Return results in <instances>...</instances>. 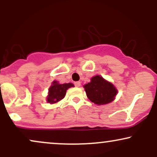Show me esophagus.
<instances>
[{"instance_id": "1", "label": "esophagus", "mask_w": 157, "mask_h": 157, "mask_svg": "<svg viewBox=\"0 0 157 157\" xmlns=\"http://www.w3.org/2000/svg\"><path fill=\"white\" fill-rule=\"evenodd\" d=\"M80 85H81L80 82H79V81H77V82H75V86H76V87H80Z\"/></svg>"}]
</instances>
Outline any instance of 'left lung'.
Listing matches in <instances>:
<instances>
[{
  "mask_svg": "<svg viewBox=\"0 0 157 157\" xmlns=\"http://www.w3.org/2000/svg\"><path fill=\"white\" fill-rule=\"evenodd\" d=\"M83 87L88 98L99 105L112 102L117 94L114 86L100 75L93 77L91 82L84 85Z\"/></svg>",
  "mask_w": 157,
  "mask_h": 157,
  "instance_id": "1",
  "label": "left lung"
}]
</instances>
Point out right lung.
<instances>
[{"mask_svg": "<svg viewBox=\"0 0 157 157\" xmlns=\"http://www.w3.org/2000/svg\"><path fill=\"white\" fill-rule=\"evenodd\" d=\"M74 86H75L74 84L71 83V82L60 84L58 83L57 81H53L52 86L48 89V94L46 100L51 104L56 103V102L60 101L66 96L67 89L71 87H74Z\"/></svg>", "mask_w": 157, "mask_h": 157, "instance_id": "obj_1", "label": "right lung"}]
</instances>
